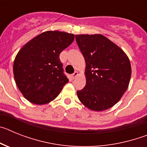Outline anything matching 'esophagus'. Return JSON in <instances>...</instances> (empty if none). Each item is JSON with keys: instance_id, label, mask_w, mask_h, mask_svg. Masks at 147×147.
<instances>
[{"instance_id": "esophagus-1", "label": "esophagus", "mask_w": 147, "mask_h": 147, "mask_svg": "<svg viewBox=\"0 0 147 147\" xmlns=\"http://www.w3.org/2000/svg\"><path fill=\"white\" fill-rule=\"evenodd\" d=\"M78 75H79V74H78L77 71H75V72L74 73V74H72L71 77H72V79H75V78H76V76H78Z\"/></svg>"}]
</instances>
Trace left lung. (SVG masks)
Listing matches in <instances>:
<instances>
[{
    "instance_id": "left-lung-1",
    "label": "left lung",
    "mask_w": 147,
    "mask_h": 147,
    "mask_svg": "<svg viewBox=\"0 0 147 147\" xmlns=\"http://www.w3.org/2000/svg\"><path fill=\"white\" fill-rule=\"evenodd\" d=\"M76 41L86 62V85L78 98L93 111L112 107L124 95L131 77L127 54L102 34H77Z\"/></svg>"
}]
</instances>
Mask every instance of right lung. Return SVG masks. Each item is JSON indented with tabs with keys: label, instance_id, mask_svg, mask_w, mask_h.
Segmentation results:
<instances>
[{
	"label": "right lung",
	"instance_id": "obj_1",
	"mask_svg": "<svg viewBox=\"0 0 147 147\" xmlns=\"http://www.w3.org/2000/svg\"><path fill=\"white\" fill-rule=\"evenodd\" d=\"M74 40V34L48 31L28 41L16 55L13 73L23 96L45 105L57 96L68 79L63 73L59 54Z\"/></svg>",
	"mask_w": 147,
	"mask_h": 147
}]
</instances>
